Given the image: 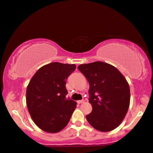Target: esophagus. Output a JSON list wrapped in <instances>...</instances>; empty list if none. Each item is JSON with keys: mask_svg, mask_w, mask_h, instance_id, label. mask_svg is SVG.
<instances>
[{"mask_svg": "<svg viewBox=\"0 0 153 153\" xmlns=\"http://www.w3.org/2000/svg\"><path fill=\"white\" fill-rule=\"evenodd\" d=\"M84 102H85V100H77V102L78 103V104H81V103H83Z\"/></svg>", "mask_w": 153, "mask_h": 153, "instance_id": "1", "label": "esophagus"}]
</instances>
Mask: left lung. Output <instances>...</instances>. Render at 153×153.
<instances>
[{
	"label": "left lung",
	"mask_w": 153,
	"mask_h": 153,
	"mask_svg": "<svg viewBox=\"0 0 153 153\" xmlns=\"http://www.w3.org/2000/svg\"><path fill=\"white\" fill-rule=\"evenodd\" d=\"M89 82L91 112L86 116L89 124L100 132L117 128L128 110L130 87L117 68L102 62L78 66Z\"/></svg>",
	"instance_id": "left-lung-1"
}]
</instances>
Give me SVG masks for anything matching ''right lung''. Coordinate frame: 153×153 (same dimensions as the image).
Returning <instances> with one entry per match:
<instances>
[{"mask_svg":"<svg viewBox=\"0 0 153 153\" xmlns=\"http://www.w3.org/2000/svg\"><path fill=\"white\" fill-rule=\"evenodd\" d=\"M76 68L75 64L59 62L46 64L35 73L27 85L29 113L34 123L45 132H59L69 122L76 102L66 98V82Z\"/></svg>","mask_w":153,"mask_h":153,"instance_id":"right-lung-1","label":"right lung"}]
</instances>
